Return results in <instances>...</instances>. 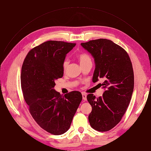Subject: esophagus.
<instances>
[{"label":"esophagus","mask_w":151,"mask_h":151,"mask_svg":"<svg viewBox=\"0 0 151 151\" xmlns=\"http://www.w3.org/2000/svg\"><path fill=\"white\" fill-rule=\"evenodd\" d=\"M82 96H83V99L84 100V101H86V100L87 99V95L85 93H82Z\"/></svg>","instance_id":"obj_1"}]
</instances>
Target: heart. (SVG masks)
<instances>
[{"mask_svg": "<svg viewBox=\"0 0 151 151\" xmlns=\"http://www.w3.org/2000/svg\"><path fill=\"white\" fill-rule=\"evenodd\" d=\"M77 58H78V59H79V62L81 63V65L85 64V63H88V62H91V57L88 55V54H86L85 53H81L79 54L78 56H77ZM68 65V60H65L64 62H63V69L65 70L67 68Z\"/></svg>", "mask_w": 151, "mask_h": 151, "instance_id": "obj_1", "label": "heart"}]
</instances>
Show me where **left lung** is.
Returning <instances> with one entry per match:
<instances>
[{
	"mask_svg": "<svg viewBox=\"0 0 151 151\" xmlns=\"http://www.w3.org/2000/svg\"><path fill=\"white\" fill-rule=\"evenodd\" d=\"M81 45L94 58L93 82L101 79L99 84L105 90L97 99L93 94L87 96L92 106L89 122L94 130L106 132L120 122L130 102L134 86L132 62L125 50L109 40H91Z\"/></svg>",
	"mask_w": 151,
	"mask_h": 151,
	"instance_id": "1",
	"label": "left lung"
}]
</instances>
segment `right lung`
<instances>
[{
  "label": "right lung",
  "instance_id": "right-lung-1",
  "mask_svg": "<svg viewBox=\"0 0 151 151\" xmlns=\"http://www.w3.org/2000/svg\"><path fill=\"white\" fill-rule=\"evenodd\" d=\"M76 45L44 42L30 50L22 66L21 88L31 115L43 129L53 135L69 129L83 99L79 91L62 96L54 89L55 80L63 77L66 55Z\"/></svg>",
  "mask_w": 151,
  "mask_h": 151
}]
</instances>
